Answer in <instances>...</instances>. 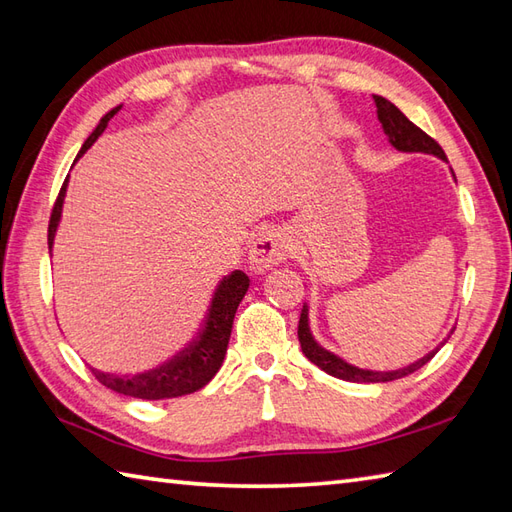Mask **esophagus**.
Returning a JSON list of instances; mask_svg holds the SVG:
<instances>
[{
    "mask_svg": "<svg viewBox=\"0 0 512 512\" xmlns=\"http://www.w3.org/2000/svg\"><path fill=\"white\" fill-rule=\"evenodd\" d=\"M286 253H288V244L284 235L273 228V231H266L259 235L253 242V246H250L248 266L255 275H262L266 270L284 262Z\"/></svg>",
    "mask_w": 512,
    "mask_h": 512,
    "instance_id": "esophagus-1",
    "label": "esophagus"
}]
</instances>
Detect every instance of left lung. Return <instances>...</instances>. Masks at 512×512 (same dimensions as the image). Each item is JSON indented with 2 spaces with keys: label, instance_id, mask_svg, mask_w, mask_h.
Here are the masks:
<instances>
[{
  "label": "left lung",
  "instance_id": "8db88e82",
  "mask_svg": "<svg viewBox=\"0 0 512 512\" xmlns=\"http://www.w3.org/2000/svg\"><path fill=\"white\" fill-rule=\"evenodd\" d=\"M374 103H376L378 121H380V125H383V132L387 134L391 147H396L398 151H407V154H431V156H438L444 162H449L436 140L424 134L420 127L413 125L394 103L387 101L385 96H378V94H374ZM451 173H453V169H451ZM453 178H455V173H453ZM308 312H310L308 303H303L301 319H299L301 352L306 354L310 363L321 367L325 374H330L334 378H341V380H350V383H387V380L409 376V374L416 372V369H420L422 365H427L438 352V350H433L427 356H422L420 361L411 363L407 367L394 369V372H374V369L356 367L352 363L343 361V358L336 356L334 352L325 350L323 345H319V341L312 336ZM451 334H453V330H451Z\"/></svg>",
  "mask_w": 512,
  "mask_h": 512
}]
</instances>
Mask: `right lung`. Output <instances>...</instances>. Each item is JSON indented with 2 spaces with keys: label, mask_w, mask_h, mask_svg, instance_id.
<instances>
[{
  "label": "right lung",
  "mask_w": 512,
  "mask_h": 512,
  "mask_svg": "<svg viewBox=\"0 0 512 512\" xmlns=\"http://www.w3.org/2000/svg\"><path fill=\"white\" fill-rule=\"evenodd\" d=\"M121 107L123 105L112 107V110L101 118L99 125L94 127V132L83 143L76 160H79L85 151L96 143V138L105 132L107 123L112 121L114 114H118ZM65 191H68V178H65L57 204H54L52 209L50 226H48L50 250L54 246V235H57V228L61 222ZM248 286H250V279L246 273H242V270H233L231 275H226L213 292L211 306H209V312H206L200 334L195 336L184 350H180L176 356L169 358V361H165L162 365L134 376H118L110 372H101V369H94V367H92V374L99 378V383H103L107 389L116 391V394L143 398V400L178 398L202 389L224 363V354L228 347V339H231L235 312H237L239 301L244 299Z\"/></svg>",
  "instance_id": "right-lung-1"
}]
</instances>
